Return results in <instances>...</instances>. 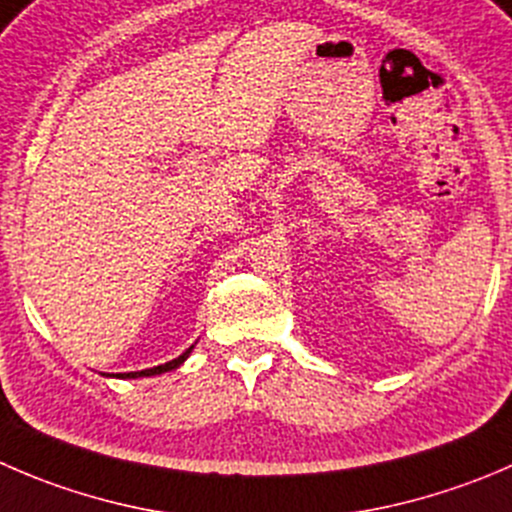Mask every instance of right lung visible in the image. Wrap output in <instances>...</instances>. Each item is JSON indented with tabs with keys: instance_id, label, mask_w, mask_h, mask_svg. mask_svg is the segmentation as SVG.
Here are the masks:
<instances>
[{
	"instance_id": "1",
	"label": "right lung",
	"mask_w": 512,
	"mask_h": 512,
	"mask_svg": "<svg viewBox=\"0 0 512 512\" xmlns=\"http://www.w3.org/2000/svg\"><path fill=\"white\" fill-rule=\"evenodd\" d=\"M195 347V345H192ZM192 347H187L185 352H182L180 357H175V360H170V362H165V365H157V367H150V370H140V372H119L117 377H127V380H130V377H152V375H162V372H170V370H177V367L182 365V362L187 360V357H190V352H192ZM114 377V375H112Z\"/></svg>"
}]
</instances>
